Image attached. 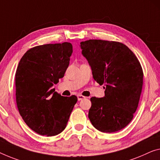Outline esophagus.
I'll return each mask as SVG.
<instances>
[{
	"instance_id": "esophagus-1",
	"label": "esophagus",
	"mask_w": 160,
	"mask_h": 160,
	"mask_svg": "<svg viewBox=\"0 0 160 160\" xmlns=\"http://www.w3.org/2000/svg\"><path fill=\"white\" fill-rule=\"evenodd\" d=\"M84 98H85V97L83 96V95H78V101H81V100H82Z\"/></svg>"
}]
</instances>
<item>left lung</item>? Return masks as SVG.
I'll list each match as a JSON object with an SVG mask.
<instances>
[{"mask_svg": "<svg viewBox=\"0 0 160 160\" xmlns=\"http://www.w3.org/2000/svg\"><path fill=\"white\" fill-rule=\"evenodd\" d=\"M80 47L92 78L106 89L103 98H90L88 118L100 132L121 130L132 120L139 105L144 77L141 64L121 42L90 39Z\"/></svg>", "mask_w": 160, "mask_h": 160, "instance_id": "8db88e82", "label": "left lung"}]
</instances>
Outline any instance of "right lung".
I'll list each match as a JSON object with an SVG mask.
<instances>
[{"instance_id":"obj_1","label":"right lung","mask_w":160,"mask_h":160,"mask_svg":"<svg viewBox=\"0 0 160 160\" xmlns=\"http://www.w3.org/2000/svg\"><path fill=\"white\" fill-rule=\"evenodd\" d=\"M72 53L71 43L47 44L28 49L15 75L19 113L36 133L47 137L65 129L78 98L64 97L52 89L65 75Z\"/></svg>"}]
</instances>
